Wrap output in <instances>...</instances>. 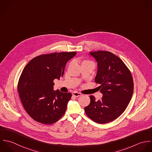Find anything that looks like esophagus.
<instances>
[{
  "instance_id": "34e87169",
  "label": "esophagus",
  "mask_w": 152,
  "mask_h": 152,
  "mask_svg": "<svg viewBox=\"0 0 152 152\" xmlns=\"http://www.w3.org/2000/svg\"><path fill=\"white\" fill-rule=\"evenodd\" d=\"M72 94H73V95L74 96H75V97H79V96H80L82 95V94H81V93L77 92H73Z\"/></svg>"
}]
</instances>
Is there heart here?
Masks as SVG:
<instances>
[{"mask_svg":"<svg viewBox=\"0 0 152 152\" xmlns=\"http://www.w3.org/2000/svg\"><path fill=\"white\" fill-rule=\"evenodd\" d=\"M85 63H90V64H93V62L91 60H83L82 62H81V64H85Z\"/></svg>","mask_w":152,"mask_h":152,"instance_id":"b5f03b06","label":"heart"}]
</instances>
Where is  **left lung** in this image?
<instances>
[{
  "label": "left lung",
  "mask_w": 152,
  "mask_h": 152,
  "mask_svg": "<svg viewBox=\"0 0 152 152\" xmlns=\"http://www.w3.org/2000/svg\"><path fill=\"white\" fill-rule=\"evenodd\" d=\"M90 54L97 61L95 82L101 85L98 88L103 96L96 101L91 95L85 111L92 121L105 124L117 119L126 110L133 94V79L127 66L114 54L107 51Z\"/></svg>",
  "instance_id": "8db88e82"
}]
</instances>
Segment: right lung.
I'll return each instance as SVG.
<instances>
[{
    "label": "right lung",
    "mask_w": 152,
    "mask_h": 152,
    "mask_svg": "<svg viewBox=\"0 0 152 152\" xmlns=\"http://www.w3.org/2000/svg\"><path fill=\"white\" fill-rule=\"evenodd\" d=\"M76 54L74 51L42 54L24 67L18 92L25 110L35 121L51 124L64 114L72 94L54 91L53 80L63 76L67 62Z\"/></svg>",
    "instance_id": "1"
}]
</instances>
